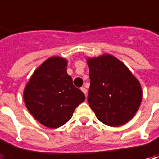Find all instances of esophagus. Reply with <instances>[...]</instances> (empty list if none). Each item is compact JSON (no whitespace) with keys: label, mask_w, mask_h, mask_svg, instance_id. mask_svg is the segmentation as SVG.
I'll return each mask as SVG.
<instances>
[{"label":"esophagus","mask_w":159,"mask_h":159,"mask_svg":"<svg viewBox=\"0 0 159 159\" xmlns=\"http://www.w3.org/2000/svg\"><path fill=\"white\" fill-rule=\"evenodd\" d=\"M81 91H82L83 93H84V94H85V95H87V92H88V90H87V89H86V88H84V87H82V88H81Z\"/></svg>","instance_id":"1"}]
</instances>
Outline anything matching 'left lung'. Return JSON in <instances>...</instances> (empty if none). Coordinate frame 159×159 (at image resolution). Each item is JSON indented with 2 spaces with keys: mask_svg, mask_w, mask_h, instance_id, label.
<instances>
[{
  "mask_svg": "<svg viewBox=\"0 0 159 159\" xmlns=\"http://www.w3.org/2000/svg\"><path fill=\"white\" fill-rule=\"evenodd\" d=\"M87 63L89 106L103 124L114 127L125 125L134 118L143 100L139 80L112 55L88 57Z\"/></svg>",
  "mask_w": 159,
  "mask_h": 159,
  "instance_id": "8db88e82",
  "label": "left lung"
}]
</instances>
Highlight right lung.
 Returning <instances> with one entry per match:
<instances>
[{"label":"right lung","mask_w":159,"mask_h":159,"mask_svg":"<svg viewBox=\"0 0 159 159\" xmlns=\"http://www.w3.org/2000/svg\"><path fill=\"white\" fill-rule=\"evenodd\" d=\"M67 60L51 57L34 70L24 89V102L34 119L48 128L69 121L85 95L72 84Z\"/></svg>","instance_id":"add662e5"}]
</instances>
